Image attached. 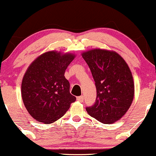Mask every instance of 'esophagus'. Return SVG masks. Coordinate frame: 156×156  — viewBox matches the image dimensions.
I'll list each match as a JSON object with an SVG mask.
<instances>
[{"label": "esophagus", "instance_id": "esophagus-1", "mask_svg": "<svg viewBox=\"0 0 156 156\" xmlns=\"http://www.w3.org/2000/svg\"><path fill=\"white\" fill-rule=\"evenodd\" d=\"M76 99H77L79 101H80V102H83L84 101V97L83 96H80V97H77Z\"/></svg>", "mask_w": 156, "mask_h": 156}]
</instances>
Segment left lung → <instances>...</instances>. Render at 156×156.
Listing matches in <instances>:
<instances>
[{"label": "left lung", "instance_id": "8db88e82", "mask_svg": "<svg viewBox=\"0 0 156 156\" xmlns=\"http://www.w3.org/2000/svg\"><path fill=\"white\" fill-rule=\"evenodd\" d=\"M82 56L90 68L97 87L96 101L87 107V113L101 123H113L125 114L133 99L130 70L114 51L94 49Z\"/></svg>", "mask_w": 156, "mask_h": 156}]
</instances>
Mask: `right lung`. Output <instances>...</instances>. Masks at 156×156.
Masks as SVG:
<instances>
[{"instance_id":"add662e5","label":"right lung","mask_w":156,"mask_h":156,"mask_svg":"<svg viewBox=\"0 0 156 156\" xmlns=\"http://www.w3.org/2000/svg\"><path fill=\"white\" fill-rule=\"evenodd\" d=\"M73 59L70 54L48 51L37 57L26 71L22 81V99L29 114L38 122H55L76 100L64 76Z\"/></svg>"}]
</instances>
